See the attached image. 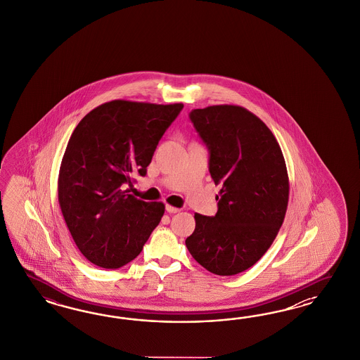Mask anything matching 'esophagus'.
<instances>
[{
    "instance_id": "1",
    "label": "esophagus",
    "mask_w": 360,
    "mask_h": 360,
    "mask_svg": "<svg viewBox=\"0 0 360 360\" xmlns=\"http://www.w3.org/2000/svg\"><path fill=\"white\" fill-rule=\"evenodd\" d=\"M166 211L169 212V214H175V212H179V208L173 207V206H166Z\"/></svg>"
}]
</instances>
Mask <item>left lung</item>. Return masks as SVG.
<instances>
[{
    "instance_id": "8db88e82",
    "label": "left lung",
    "mask_w": 360,
    "mask_h": 360,
    "mask_svg": "<svg viewBox=\"0 0 360 360\" xmlns=\"http://www.w3.org/2000/svg\"><path fill=\"white\" fill-rule=\"evenodd\" d=\"M190 120L207 146L211 178L221 188L217 215L195 214L186 247L208 272L233 276L262 259L283 226L289 200L283 152L271 129L239 105L194 109Z\"/></svg>"
}]
</instances>
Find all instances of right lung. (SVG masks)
<instances>
[{
	"instance_id": "right-lung-1",
	"label": "right lung",
	"mask_w": 360,
	"mask_h": 360,
	"mask_svg": "<svg viewBox=\"0 0 360 360\" xmlns=\"http://www.w3.org/2000/svg\"><path fill=\"white\" fill-rule=\"evenodd\" d=\"M184 104L112 100L87 113L67 143L58 200L65 224L88 262L117 269L136 259L164 217L162 202L122 190L146 174L165 131Z\"/></svg>"
}]
</instances>
